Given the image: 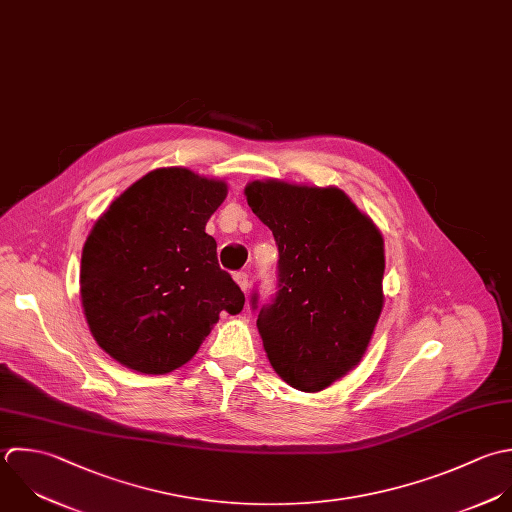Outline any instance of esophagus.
I'll use <instances>...</instances> for the list:
<instances>
[{"instance_id":"esophagus-1","label":"esophagus","mask_w":512,"mask_h":512,"mask_svg":"<svg viewBox=\"0 0 512 512\" xmlns=\"http://www.w3.org/2000/svg\"><path fill=\"white\" fill-rule=\"evenodd\" d=\"M233 277H235L237 285H239L243 291H247V289H249V275H247L245 271H237Z\"/></svg>"}]
</instances>
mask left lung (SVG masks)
Listing matches in <instances>:
<instances>
[{
	"instance_id": "left-lung-1",
	"label": "left lung",
	"mask_w": 512,
	"mask_h": 512,
	"mask_svg": "<svg viewBox=\"0 0 512 512\" xmlns=\"http://www.w3.org/2000/svg\"><path fill=\"white\" fill-rule=\"evenodd\" d=\"M245 195L279 249L277 293L263 305L251 293L263 347L285 383L317 393L367 351L383 309V237L337 187L253 181Z\"/></svg>"
}]
</instances>
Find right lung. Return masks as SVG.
Wrapping results in <instances>:
<instances>
[{
	"instance_id": "1",
	"label": "right lung",
	"mask_w": 512,
	"mask_h": 512,
	"mask_svg": "<svg viewBox=\"0 0 512 512\" xmlns=\"http://www.w3.org/2000/svg\"><path fill=\"white\" fill-rule=\"evenodd\" d=\"M227 185L189 169H155L97 219L81 255V303L97 345L121 365L163 375L185 365L219 313L245 295L219 267L207 219Z\"/></svg>"
}]
</instances>
